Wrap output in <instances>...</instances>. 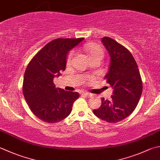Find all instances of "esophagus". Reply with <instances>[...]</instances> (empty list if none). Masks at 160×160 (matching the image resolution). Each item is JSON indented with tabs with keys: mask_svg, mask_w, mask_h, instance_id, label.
<instances>
[{
	"mask_svg": "<svg viewBox=\"0 0 160 160\" xmlns=\"http://www.w3.org/2000/svg\"><path fill=\"white\" fill-rule=\"evenodd\" d=\"M82 95L87 97V98H91V97L92 96V93H82Z\"/></svg>",
	"mask_w": 160,
	"mask_h": 160,
	"instance_id": "esophagus-1",
	"label": "esophagus"
}]
</instances>
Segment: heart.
<instances>
[{"mask_svg": "<svg viewBox=\"0 0 160 160\" xmlns=\"http://www.w3.org/2000/svg\"><path fill=\"white\" fill-rule=\"evenodd\" d=\"M86 52L88 53L90 59L95 58H102L104 55V51L102 48L99 45L95 44V43H89V44L84 46ZM74 55V51H71L67 56V62L69 63L71 61Z\"/></svg>", "mask_w": 160, "mask_h": 160, "instance_id": "b5f03b06", "label": "heart"}]
</instances>
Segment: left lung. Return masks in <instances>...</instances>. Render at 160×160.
I'll list each match as a JSON object with an SVG mask.
<instances>
[{"label": "left lung", "instance_id": "8db88e82", "mask_svg": "<svg viewBox=\"0 0 160 160\" xmlns=\"http://www.w3.org/2000/svg\"><path fill=\"white\" fill-rule=\"evenodd\" d=\"M110 57L108 73L105 76L113 93L112 98H102V104L93 114L108 123H117L132 113L142 93L143 84L137 62L128 50L108 37L102 38Z\"/></svg>", "mask_w": 160, "mask_h": 160}]
</instances>
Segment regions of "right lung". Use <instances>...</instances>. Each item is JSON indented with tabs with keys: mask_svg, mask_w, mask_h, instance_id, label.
I'll return each mask as SVG.
<instances>
[{
	"mask_svg": "<svg viewBox=\"0 0 160 160\" xmlns=\"http://www.w3.org/2000/svg\"><path fill=\"white\" fill-rule=\"evenodd\" d=\"M84 38L56 39L51 41L34 56L25 71L23 93L32 113L48 123H58L67 118L72 106L79 98L78 92L56 88L55 76L64 71L70 50Z\"/></svg>",
	"mask_w": 160,
	"mask_h": 160,
	"instance_id": "right-lung-1",
	"label": "right lung"
}]
</instances>
